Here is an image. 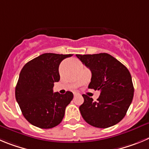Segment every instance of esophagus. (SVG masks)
I'll list each match as a JSON object with an SVG mask.
<instances>
[{"mask_svg":"<svg viewBox=\"0 0 149 149\" xmlns=\"http://www.w3.org/2000/svg\"><path fill=\"white\" fill-rule=\"evenodd\" d=\"M78 95H79V93H77V92H73V96H78Z\"/></svg>","mask_w":149,"mask_h":149,"instance_id":"34e87169","label":"esophagus"}]
</instances>
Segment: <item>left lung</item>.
Listing matches in <instances>:
<instances>
[{
	"instance_id": "8db88e82",
	"label": "left lung",
	"mask_w": 149,
	"mask_h": 149,
	"mask_svg": "<svg viewBox=\"0 0 149 149\" xmlns=\"http://www.w3.org/2000/svg\"><path fill=\"white\" fill-rule=\"evenodd\" d=\"M92 73L88 88L100 91L94 102L83 94L79 111L85 122L96 128H106L117 124L125 116L134 96L130 72L120 61L108 53L76 55Z\"/></svg>"
}]
</instances>
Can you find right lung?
Segmentation results:
<instances>
[{
	"mask_svg": "<svg viewBox=\"0 0 149 149\" xmlns=\"http://www.w3.org/2000/svg\"><path fill=\"white\" fill-rule=\"evenodd\" d=\"M72 56L44 53L23 67L15 87V99L25 119L35 126L51 128L62 121L73 94L70 91L65 94L53 93V88L60 79V63Z\"/></svg>",
	"mask_w": 149,
	"mask_h": 149,
	"instance_id": "right-lung-1",
	"label": "right lung"
}]
</instances>
